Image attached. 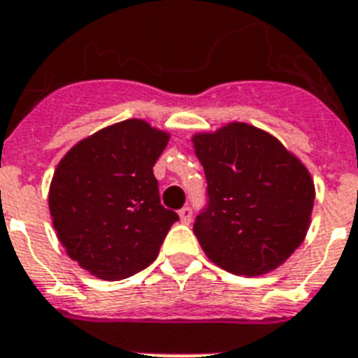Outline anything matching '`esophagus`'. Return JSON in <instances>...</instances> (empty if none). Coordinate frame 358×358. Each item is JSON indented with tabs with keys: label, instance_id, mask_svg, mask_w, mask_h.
Here are the masks:
<instances>
[{
	"label": "esophagus",
	"instance_id": "1",
	"mask_svg": "<svg viewBox=\"0 0 358 358\" xmlns=\"http://www.w3.org/2000/svg\"><path fill=\"white\" fill-rule=\"evenodd\" d=\"M191 219H193V209L189 208V206H185V208L180 209V220H182L184 224H189V222H191Z\"/></svg>",
	"mask_w": 358,
	"mask_h": 358
}]
</instances>
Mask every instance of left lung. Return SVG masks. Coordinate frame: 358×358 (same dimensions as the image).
Segmentation results:
<instances>
[{"instance_id":"1","label":"left lung","mask_w":358,"mask_h":358,"mask_svg":"<svg viewBox=\"0 0 358 358\" xmlns=\"http://www.w3.org/2000/svg\"><path fill=\"white\" fill-rule=\"evenodd\" d=\"M193 145L208 180V206L193 226L204 254L235 275L278 268L309 229V171L274 136L246 123L194 134Z\"/></svg>"}]
</instances>
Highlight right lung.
<instances>
[{"label":"right lung","instance_id":"1","mask_svg":"<svg viewBox=\"0 0 358 358\" xmlns=\"http://www.w3.org/2000/svg\"><path fill=\"white\" fill-rule=\"evenodd\" d=\"M169 134L127 119L83 139L49 187L58 241L90 274L117 281L147 268L178 215L159 202L152 167Z\"/></svg>","mask_w":358,"mask_h":358}]
</instances>
